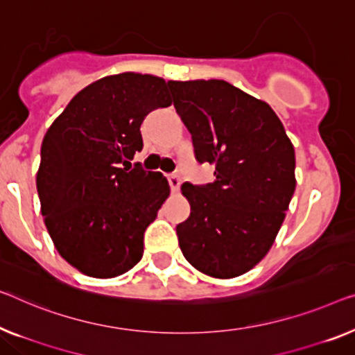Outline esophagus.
Returning a JSON list of instances; mask_svg holds the SVG:
<instances>
[{
    "label": "esophagus",
    "mask_w": 355,
    "mask_h": 355,
    "mask_svg": "<svg viewBox=\"0 0 355 355\" xmlns=\"http://www.w3.org/2000/svg\"><path fill=\"white\" fill-rule=\"evenodd\" d=\"M168 184H171L172 193H178L180 187H182V180L178 175H168Z\"/></svg>",
    "instance_id": "1"
}]
</instances>
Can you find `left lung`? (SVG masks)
<instances>
[{"label":"left lung","instance_id":"obj_1","mask_svg":"<svg viewBox=\"0 0 355 355\" xmlns=\"http://www.w3.org/2000/svg\"><path fill=\"white\" fill-rule=\"evenodd\" d=\"M199 162L215 166L207 187L184 183L191 215L177 226L184 258L216 279L257 266L284 223L296 187L295 150L274 110L223 79L168 81Z\"/></svg>","mask_w":355,"mask_h":355}]
</instances>
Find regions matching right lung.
<instances>
[{"mask_svg":"<svg viewBox=\"0 0 355 355\" xmlns=\"http://www.w3.org/2000/svg\"><path fill=\"white\" fill-rule=\"evenodd\" d=\"M171 103L164 78L105 76L79 91L42 139L41 214L60 257L86 276H121L144 257L145 230L171 187L161 172L123 166L144 148L145 116Z\"/></svg>","mask_w":355,"mask_h":355,"instance_id":"add662e5","label":"right lung"}]
</instances>
